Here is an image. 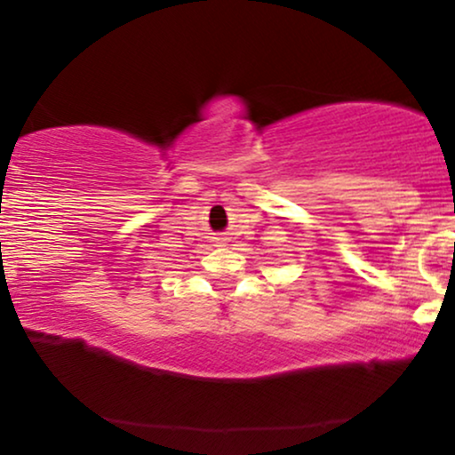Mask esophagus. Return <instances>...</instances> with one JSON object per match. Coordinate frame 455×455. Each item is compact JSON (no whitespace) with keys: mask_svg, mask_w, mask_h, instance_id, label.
<instances>
[{"mask_svg":"<svg viewBox=\"0 0 455 455\" xmlns=\"http://www.w3.org/2000/svg\"><path fill=\"white\" fill-rule=\"evenodd\" d=\"M216 242H218V243H222V242H227V239H224L222 235H220V237H216Z\"/></svg>","mask_w":455,"mask_h":455,"instance_id":"34e87169","label":"esophagus"}]
</instances>
